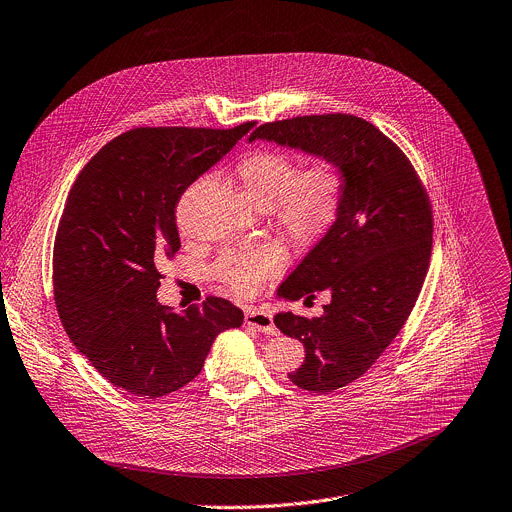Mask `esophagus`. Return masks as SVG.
<instances>
[{"instance_id":"obj_1","label":"esophagus","mask_w":512,"mask_h":512,"mask_svg":"<svg viewBox=\"0 0 512 512\" xmlns=\"http://www.w3.org/2000/svg\"><path fill=\"white\" fill-rule=\"evenodd\" d=\"M244 320H246V324H248V326L256 328V330H258V332H262V334H268V336H276V334H278V328L274 326L272 316H270L268 312H264V310L248 308V310H246Z\"/></svg>"}]
</instances>
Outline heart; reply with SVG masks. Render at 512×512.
Wrapping results in <instances>:
<instances>
[{
  "label": "heart",
  "instance_id": "obj_1",
  "mask_svg": "<svg viewBox=\"0 0 512 512\" xmlns=\"http://www.w3.org/2000/svg\"><path fill=\"white\" fill-rule=\"evenodd\" d=\"M236 180L256 208L268 210L274 224L302 244L332 228L346 194V174L334 160L322 158L302 170L296 158L278 150H260L244 158L236 166ZM284 264L286 254L280 246L260 244L228 252L216 274L234 292L254 294Z\"/></svg>",
  "mask_w": 512,
  "mask_h": 512
}]
</instances>
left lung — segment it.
Here are the masks:
<instances>
[{
	"mask_svg": "<svg viewBox=\"0 0 512 512\" xmlns=\"http://www.w3.org/2000/svg\"><path fill=\"white\" fill-rule=\"evenodd\" d=\"M254 140L334 160L346 174L336 222L278 288L286 300L322 290L332 300L320 318L274 316L306 350L288 378L310 392H334L378 360L414 308L430 264V200L402 150L362 118L298 116L258 126Z\"/></svg>",
	"mask_w": 512,
	"mask_h": 512,
	"instance_id": "left-lung-1",
	"label": "left lung"
}]
</instances>
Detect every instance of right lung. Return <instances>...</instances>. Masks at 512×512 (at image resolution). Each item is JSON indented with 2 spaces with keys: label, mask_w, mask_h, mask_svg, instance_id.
I'll list each match as a JSON object with an SVG mask.
<instances>
[{
  "label": "right lung",
  "mask_w": 512,
  "mask_h": 512,
  "mask_svg": "<svg viewBox=\"0 0 512 512\" xmlns=\"http://www.w3.org/2000/svg\"><path fill=\"white\" fill-rule=\"evenodd\" d=\"M254 122L232 130L136 128L76 178L54 246V296L74 346L114 386L160 398L194 380L216 336L244 314L208 296L182 312L156 298L180 250L176 206Z\"/></svg>",
  "instance_id": "obj_1"
}]
</instances>
